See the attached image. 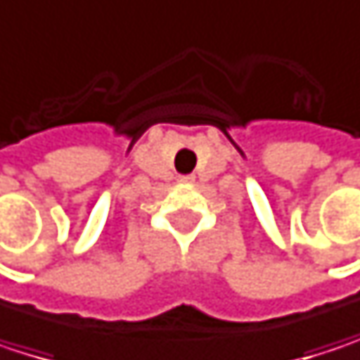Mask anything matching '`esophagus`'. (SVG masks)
<instances>
[{
	"label": "esophagus",
	"instance_id": "34e87169",
	"mask_svg": "<svg viewBox=\"0 0 360 360\" xmlns=\"http://www.w3.org/2000/svg\"><path fill=\"white\" fill-rule=\"evenodd\" d=\"M193 177H181V181H191Z\"/></svg>",
	"mask_w": 360,
	"mask_h": 360
}]
</instances>
